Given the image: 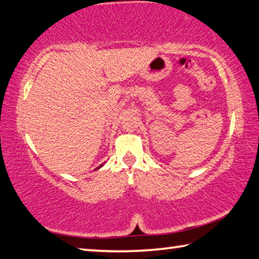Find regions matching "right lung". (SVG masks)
Wrapping results in <instances>:
<instances>
[{
	"label": "right lung",
	"instance_id": "1",
	"mask_svg": "<svg viewBox=\"0 0 259 259\" xmlns=\"http://www.w3.org/2000/svg\"><path fill=\"white\" fill-rule=\"evenodd\" d=\"M102 165H103V164H102ZM102 165H99V168H100V166H102ZM97 169H98V168H97Z\"/></svg>",
	"mask_w": 259,
	"mask_h": 259
}]
</instances>
